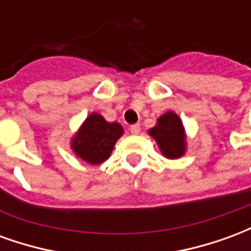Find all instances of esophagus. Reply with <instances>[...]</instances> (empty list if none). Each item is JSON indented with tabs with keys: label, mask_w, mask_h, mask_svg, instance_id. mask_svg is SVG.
<instances>
[{
	"label": "esophagus",
	"mask_w": 251,
	"mask_h": 251,
	"mask_svg": "<svg viewBox=\"0 0 251 251\" xmlns=\"http://www.w3.org/2000/svg\"><path fill=\"white\" fill-rule=\"evenodd\" d=\"M130 131L133 134H138L140 131H141V126L140 124H136V125H131L130 126Z\"/></svg>",
	"instance_id": "esophagus-1"
}]
</instances>
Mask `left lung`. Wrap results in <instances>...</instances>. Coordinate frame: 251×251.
Masks as SVG:
<instances>
[{"label": "left lung", "instance_id": "obj_1", "mask_svg": "<svg viewBox=\"0 0 251 251\" xmlns=\"http://www.w3.org/2000/svg\"><path fill=\"white\" fill-rule=\"evenodd\" d=\"M148 133L156 140L163 156L167 158H179L185 153L184 126L174 111H168L157 118L156 126L149 129Z\"/></svg>", "mask_w": 251, "mask_h": 251}]
</instances>
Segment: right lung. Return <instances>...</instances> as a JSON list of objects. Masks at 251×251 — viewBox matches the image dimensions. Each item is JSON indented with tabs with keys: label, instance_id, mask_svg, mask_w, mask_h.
<instances>
[{
	"label": "right lung",
	"instance_id": "right-lung-1",
	"mask_svg": "<svg viewBox=\"0 0 251 251\" xmlns=\"http://www.w3.org/2000/svg\"><path fill=\"white\" fill-rule=\"evenodd\" d=\"M122 134L124 129L118 122H107L98 113H91L72 137L71 148L83 161L97 165L110 157Z\"/></svg>",
	"mask_w": 251,
	"mask_h": 251
}]
</instances>
